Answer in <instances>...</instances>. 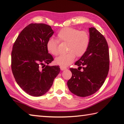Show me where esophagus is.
<instances>
[{
  "label": "esophagus",
  "mask_w": 124,
  "mask_h": 124,
  "mask_svg": "<svg viewBox=\"0 0 124 124\" xmlns=\"http://www.w3.org/2000/svg\"><path fill=\"white\" fill-rule=\"evenodd\" d=\"M60 69H61V70H67V68H66V67H64L61 66L60 67Z\"/></svg>",
  "instance_id": "obj_1"
}]
</instances>
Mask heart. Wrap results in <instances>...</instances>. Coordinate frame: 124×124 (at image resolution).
Masks as SVG:
<instances>
[{"mask_svg":"<svg viewBox=\"0 0 124 124\" xmlns=\"http://www.w3.org/2000/svg\"><path fill=\"white\" fill-rule=\"evenodd\" d=\"M57 38L60 42L68 43L67 52L68 53L61 54L55 59V63L62 67H67L74 61L75 56L82 57L89 48L90 38L89 34L86 31L66 27L58 32ZM58 41L54 38H50L46 43L47 51L53 56H57L59 53Z\"/></svg>","mask_w":124,"mask_h":124,"instance_id":"b5f03b06","label":"heart"}]
</instances>
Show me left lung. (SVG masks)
Masks as SVG:
<instances>
[{"instance_id": "1", "label": "left lung", "mask_w": 124, "mask_h": 124, "mask_svg": "<svg viewBox=\"0 0 124 124\" xmlns=\"http://www.w3.org/2000/svg\"><path fill=\"white\" fill-rule=\"evenodd\" d=\"M89 48L84 55L75 63L83 70L70 68L72 76L67 82L72 93L83 97L95 93L101 87L109 69V54L106 39L94 27L89 28Z\"/></svg>"}]
</instances>
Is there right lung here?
<instances>
[{
    "mask_svg": "<svg viewBox=\"0 0 124 124\" xmlns=\"http://www.w3.org/2000/svg\"><path fill=\"white\" fill-rule=\"evenodd\" d=\"M54 33L47 24H29L20 33L12 47L14 77L20 87L31 96L38 97L46 93L60 72L59 66H48L54 58L48 53L46 43Z\"/></svg>",
    "mask_w": 124,
    "mask_h": 124,
    "instance_id": "add662e5",
    "label": "right lung"
}]
</instances>
